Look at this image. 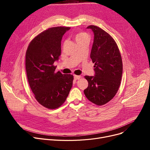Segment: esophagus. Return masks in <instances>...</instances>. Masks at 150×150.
<instances>
[{"instance_id": "esophagus-1", "label": "esophagus", "mask_w": 150, "mask_h": 150, "mask_svg": "<svg viewBox=\"0 0 150 150\" xmlns=\"http://www.w3.org/2000/svg\"><path fill=\"white\" fill-rule=\"evenodd\" d=\"M74 79L75 80H79L80 79V78H81V76H79V75H74Z\"/></svg>"}]
</instances>
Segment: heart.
<instances>
[{"label":"heart","instance_id":"b5f03b06","mask_svg":"<svg viewBox=\"0 0 150 150\" xmlns=\"http://www.w3.org/2000/svg\"><path fill=\"white\" fill-rule=\"evenodd\" d=\"M75 39L76 43L82 42L85 40H89V36L88 35L83 32H81L79 33H77L75 36Z\"/></svg>","mask_w":150,"mask_h":150}]
</instances>
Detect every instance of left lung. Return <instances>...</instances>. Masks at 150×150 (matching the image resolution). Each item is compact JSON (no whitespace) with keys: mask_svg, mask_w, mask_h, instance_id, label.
<instances>
[{"mask_svg":"<svg viewBox=\"0 0 150 150\" xmlns=\"http://www.w3.org/2000/svg\"><path fill=\"white\" fill-rule=\"evenodd\" d=\"M92 30L94 38L91 58L94 66L93 76H85L88 87L84 90L87 98L100 106L107 103L115 96L122 80L123 64L121 54L114 39L96 25Z\"/></svg>","mask_w":150,"mask_h":150,"instance_id":"8db88e82","label":"left lung"}]
</instances>
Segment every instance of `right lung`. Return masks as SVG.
Instances as JSON below:
<instances>
[{"instance_id":"add662e5","label":"right lung","mask_w":150,"mask_h":150,"mask_svg":"<svg viewBox=\"0 0 150 150\" xmlns=\"http://www.w3.org/2000/svg\"><path fill=\"white\" fill-rule=\"evenodd\" d=\"M70 27L50 28L30 43L25 55V67L30 88L36 100L51 109L64 103L72 87L74 76L55 72L54 62L59 60L62 36Z\"/></svg>"}]
</instances>
